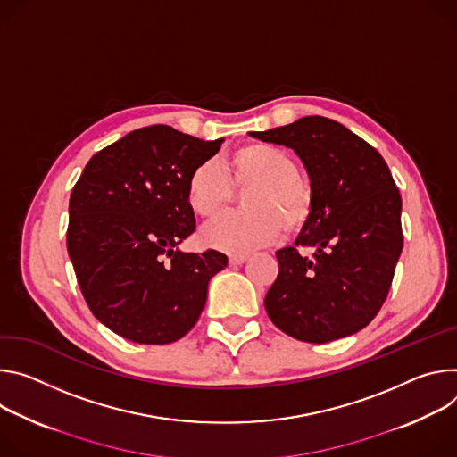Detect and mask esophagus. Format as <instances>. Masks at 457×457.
<instances>
[{
    "label": "esophagus",
    "mask_w": 457,
    "mask_h": 457,
    "mask_svg": "<svg viewBox=\"0 0 457 457\" xmlns=\"http://www.w3.org/2000/svg\"><path fill=\"white\" fill-rule=\"evenodd\" d=\"M248 260V256H241V254H234V256H230L228 258V263L232 265V267H237V265H243L245 262Z\"/></svg>",
    "instance_id": "obj_1"
}]
</instances>
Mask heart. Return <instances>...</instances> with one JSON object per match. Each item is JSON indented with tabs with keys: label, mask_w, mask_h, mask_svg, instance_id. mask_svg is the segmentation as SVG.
<instances>
[{
	"label": "heart",
	"mask_w": 457,
	"mask_h": 457,
	"mask_svg": "<svg viewBox=\"0 0 457 457\" xmlns=\"http://www.w3.org/2000/svg\"><path fill=\"white\" fill-rule=\"evenodd\" d=\"M297 162L279 146L250 141L237 146L223 172L214 162L197 165L187 181V201L199 218H216L234 197V190L248 188L243 195L245 212H230L201 232L205 245L246 254L272 243L281 230L287 236L305 230L316 212L312 185L301 178Z\"/></svg>",
	"instance_id": "1"
}]
</instances>
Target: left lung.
Masks as SVG:
<instances>
[{
    "instance_id": "left-lung-1",
    "label": "left lung",
    "mask_w": 457,
    "mask_h": 457,
    "mask_svg": "<svg viewBox=\"0 0 457 457\" xmlns=\"http://www.w3.org/2000/svg\"><path fill=\"white\" fill-rule=\"evenodd\" d=\"M250 136L294 148L316 194L314 218L295 246L276 252L279 274L265 297L270 321L307 343L356 334L383 307L403 250L401 195L388 165L365 139L323 116Z\"/></svg>"
}]
</instances>
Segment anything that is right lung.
Segmentation results:
<instances>
[{
    "label": "right lung",
    "mask_w": 457,
    "mask_h": 457,
    "mask_svg": "<svg viewBox=\"0 0 457 457\" xmlns=\"http://www.w3.org/2000/svg\"><path fill=\"white\" fill-rule=\"evenodd\" d=\"M221 143L143 127L99 150L76 181L67 250L90 312L118 336L167 345L199 320L209 281L228 260L178 245L195 230L188 176Z\"/></svg>",
    "instance_id": "add662e5"
}]
</instances>
